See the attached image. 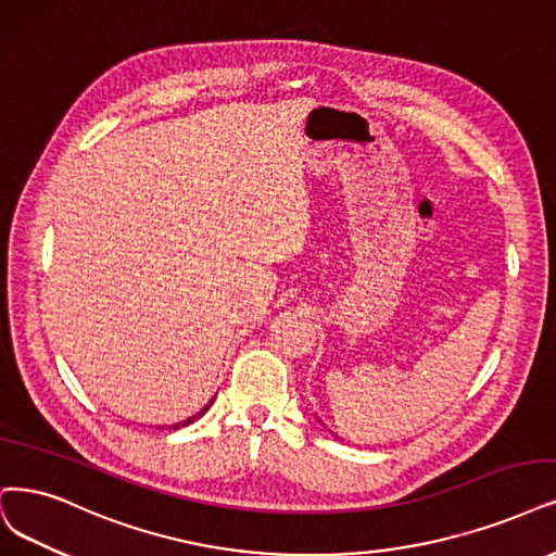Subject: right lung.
I'll list each match as a JSON object with an SVG mask.
<instances>
[{
	"label": "right lung",
	"mask_w": 556,
	"mask_h": 556,
	"mask_svg": "<svg viewBox=\"0 0 556 556\" xmlns=\"http://www.w3.org/2000/svg\"><path fill=\"white\" fill-rule=\"evenodd\" d=\"M211 405H213V401H211V403H208V405H203V409H201V413H197V415H194V417H188V419H185V421H182V424H174V428H180V426H188V424H192V421H197V419H199V417H201V415H205V413H208V407H211Z\"/></svg>",
	"instance_id": "obj_1"
}]
</instances>
